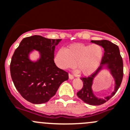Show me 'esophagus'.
<instances>
[{
    "instance_id": "1",
    "label": "esophagus",
    "mask_w": 130,
    "mask_h": 130,
    "mask_svg": "<svg viewBox=\"0 0 130 130\" xmlns=\"http://www.w3.org/2000/svg\"><path fill=\"white\" fill-rule=\"evenodd\" d=\"M69 78H70V79H73V78H74V76H73V75H71V74H69Z\"/></svg>"
}]
</instances>
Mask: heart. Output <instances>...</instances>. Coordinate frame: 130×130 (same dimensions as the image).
<instances>
[{
	"mask_svg": "<svg viewBox=\"0 0 130 130\" xmlns=\"http://www.w3.org/2000/svg\"><path fill=\"white\" fill-rule=\"evenodd\" d=\"M103 56V50L97 44L75 43L66 49L60 48L56 53L54 61L62 70L76 66L84 75L94 73L100 67Z\"/></svg>",
	"mask_w": 130,
	"mask_h": 130,
	"instance_id": "obj_1",
	"label": "heart"
}]
</instances>
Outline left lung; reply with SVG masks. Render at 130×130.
Wrapping results in <instances>:
<instances>
[{"mask_svg":"<svg viewBox=\"0 0 130 130\" xmlns=\"http://www.w3.org/2000/svg\"><path fill=\"white\" fill-rule=\"evenodd\" d=\"M92 43L101 46L104 48L105 52L101 60V65L94 73L87 77H82L83 82V87L77 92V96L83 101L91 105H100L110 100L117 91L121 84L123 78V62L119 49L116 44L108 40L91 41ZM104 65H107L111 70L116 81V87L115 91L109 96L105 99H98L93 95L92 91V80L97 73L101 69Z\"/></svg>","mask_w":130,"mask_h":130,"instance_id":"obj_1","label":"left lung"}]
</instances>
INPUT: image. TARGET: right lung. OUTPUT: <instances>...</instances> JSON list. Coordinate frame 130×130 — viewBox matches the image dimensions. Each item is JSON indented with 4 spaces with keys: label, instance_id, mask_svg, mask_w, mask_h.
Masks as SVG:
<instances>
[{
    "label": "right lung",
    "instance_id": "obj_1",
    "mask_svg": "<svg viewBox=\"0 0 130 130\" xmlns=\"http://www.w3.org/2000/svg\"><path fill=\"white\" fill-rule=\"evenodd\" d=\"M60 40L38 35L27 37L22 39L12 56L11 78L21 96L30 103L41 104L48 101L62 83L68 79V73L59 68L54 62L55 47ZM32 50L41 54L36 63L28 57Z\"/></svg>",
    "mask_w": 130,
    "mask_h": 130
}]
</instances>
